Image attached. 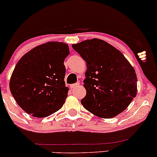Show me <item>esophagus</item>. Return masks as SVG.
Wrapping results in <instances>:
<instances>
[{"instance_id":"1","label":"esophagus","mask_w":157,"mask_h":157,"mask_svg":"<svg viewBox=\"0 0 157 157\" xmlns=\"http://www.w3.org/2000/svg\"><path fill=\"white\" fill-rule=\"evenodd\" d=\"M79 85H80V82H76V83L71 85V86H70V88H71V89H75V88H76V87H77V86H78Z\"/></svg>"}]
</instances>
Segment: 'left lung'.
I'll return each mask as SVG.
<instances>
[{"mask_svg": "<svg viewBox=\"0 0 157 157\" xmlns=\"http://www.w3.org/2000/svg\"><path fill=\"white\" fill-rule=\"evenodd\" d=\"M72 48L86 62L81 100L89 112L101 118H113L127 109L137 91L134 68L125 56L102 40L94 38Z\"/></svg>", "mask_w": 157, "mask_h": 157, "instance_id": "left-lung-1", "label": "left lung"}]
</instances>
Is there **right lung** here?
Masks as SVG:
<instances>
[{
  "label": "right lung",
  "mask_w": 157,
  "mask_h": 157,
  "mask_svg": "<svg viewBox=\"0 0 157 157\" xmlns=\"http://www.w3.org/2000/svg\"><path fill=\"white\" fill-rule=\"evenodd\" d=\"M67 44L48 42L27 52L12 72L10 89L20 107L35 117H45L61 109L68 96L64 78Z\"/></svg>",
  "instance_id": "right-lung-1"
}]
</instances>
